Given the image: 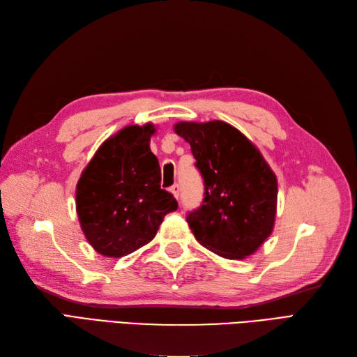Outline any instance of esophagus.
Instances as JSON below:
<instances>
[{
	"instance_id": "obj_1",
	"label": "esophagus",
	"mask_w": 357,
	"mask_h": 357,
	"mask_svg": "<svg viewBox=\"0 0 357 357\" xmlns=\"http://www.w3.org/2000/svg\"><path fill=\"white\" fill-rule=\"evenodd\" d=\"M170 192L174 194V197L178 200L179 199V185L178 183H175V185H172V188H170Z\"/></svg>"
}]
</instances>
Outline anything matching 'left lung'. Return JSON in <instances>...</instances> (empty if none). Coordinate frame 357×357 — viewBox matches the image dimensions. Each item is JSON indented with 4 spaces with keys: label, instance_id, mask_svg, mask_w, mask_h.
Listing matches in <instances>:
<instances>
[{
    "label": "left lung",
    "instance_id": "obj_1",
    "mask_svg": "<svg viewBox=\"0 0 357 357\" xmlns=\"http://www.w3.org/2000/svg\"><path fill=\"white\" fill-rule=\"evenodd\" d=\"M204 179V200L187 222L202 246L227 259H245L273 233L278 178L255 144L221 120L179 121Z\"/></svg>",
    "mask_w": 357,
    "mask_h": 357
}]
</instances>
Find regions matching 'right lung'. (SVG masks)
<instances>
[{"label":"right lung","instance_id":"1","mask_svg":"<svg viewBox=\"0 0 357 357\" xmlns=\"http://www.w3.org/2000/svg\"><path fill=\"white\" fill-rule=\"evenodd\" d=\"M155 132L153 123L126 126L98 148L77 182L79 227L103 257L121 258L145 246L178 209L174 195L160 188L162 172L149 148Z\"/></svg>","mask_w":357,"mask_h":357}]
</instances>
